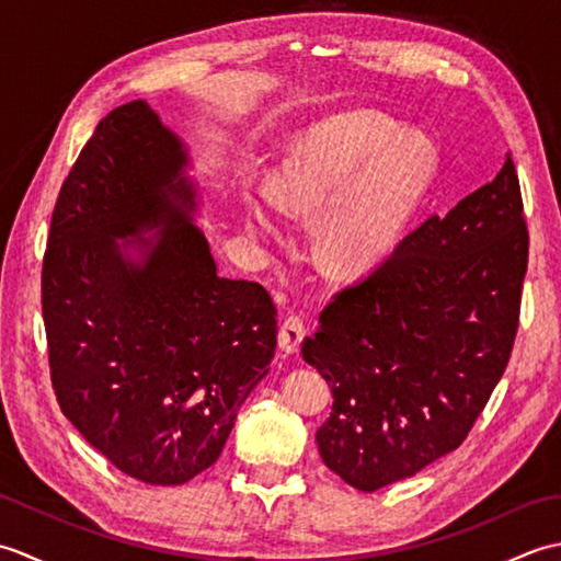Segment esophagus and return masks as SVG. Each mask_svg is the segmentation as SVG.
Returning <instances> with one entry per match:
<instances>
[{
    "label": "esophagus",
    "instance_id": "34e87169",
    "mask_svg": "<svg viewBox=\"0 0 561 561\" xmlns=\"http://www.w3.org/2000/svg\"><path fill=\"white\" fill-rule=\"evenodd\" d=\"M304 335H306V320L299 313H289L279 325V347L287 354L299 352Z\"/></svg>",
    "mask_w": 561,
    "mask_h": 561
}]
</instances>
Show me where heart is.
<instances>
[{
    "instance_id": "heart-1",
    "label": "heart",
    "mask_w": 561,
    "mask_h": 561,
    "mask_svg": "<svg viewBox=\"0 0 561 561\" xmlns=\"http://www.w3.org/2000/svg\"><path fill=\"white\" fill-rule=\"evenodd\" d=\"M436 169L424 137L400 135L396 123L371 111L340 113L296 141L270 195L289 214L318 211L335 198L320 229V255L337 272H364L398 248ZM245 207L250 226L265 229V205L248 199Z\"/></svg>"
}]
</instances>
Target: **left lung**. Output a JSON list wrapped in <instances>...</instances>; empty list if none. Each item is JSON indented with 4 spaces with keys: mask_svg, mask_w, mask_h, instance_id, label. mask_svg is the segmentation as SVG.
<instances>
[{
    "mask_svg": "<svg viewBox=\"0 0 561 561\" xmlns=\"http://www.w3.org/2000/svg\"><path fill=\"white\" fill-rule=\"evenodd\" d=\"M528 226L514 159L323 308L304 359L332 386L320 458L359 492L456 450L514 350Z\"/></svg>",
    "mask_w": 561,
    "mask_h": 561,
    "instance_id": "8db88e82",
    "label": "left lung"
}]
</instances>
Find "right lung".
<instances>
[{"label":"right lung","mask_w":561,"mask_h":561,"mask_svg":"<svg viewBox=\"0 0 561 561\" xmlns=\"http://www.w3.org/2000/svg\"><path fill=\"white\" fill-rule=\"evenodd\" d=\"M183 165L147 103L111 111L59 187L41 277L59 410L117 470L163 486L217 462L277 347L270 291L219 277L190 224ZM145 228L162 231L135 266L114 238Z\"/></svg>","instance_id":"obj_1"}]
</instances>
